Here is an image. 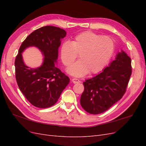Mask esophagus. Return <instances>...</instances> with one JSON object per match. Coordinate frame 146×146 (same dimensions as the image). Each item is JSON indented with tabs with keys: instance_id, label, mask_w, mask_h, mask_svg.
Masks as SVG:
<instances>
[{
	"instance_id": "esophagus-1",
	"label": "esophagus",
	"mask_w": 146,
	"mask_h": 146,
	"mask_svg": "<svg viewBox=\"0 0 146 146\" xmlns=\"http://www.w3.org/2000/svg\"><path fill=\"white\" fill-rule=\"evenodd\" d=\"M72 82L74 83H78L80 82V80H79L78 79H77V78H72Z\"/></svg>"
}]
</instances>
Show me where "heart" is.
Returning <instances> with one entry per match:
<instances>
[{
    "label": "heart",
    "mask_w": 146,
    "mask_h": 146,
    "mask_svg": "<svg viewBox=\"0 0 146 146\" xmlns=\"http://www.w3.org/2000/svg\"><path fill=\"white\" fill-rule=\"evenodd\" d=\"M115 48L113 39L94 32H85L77 35L71 42H64L61 48V58L69 67L79 55V61L70 66L68 72L82 77L88 72H99L107 64Z\"/></svg>",
    "instance_id": "heart-1"
}]
</instances>
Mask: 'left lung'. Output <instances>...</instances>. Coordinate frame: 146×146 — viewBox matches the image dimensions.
Masks as SVG:
<instances>
[{
	"instance_id": "left-lung-1",
	"label": "left lung",
	"mask_w": 146,
	"mask_h": 146,
	"mask_svg": "<svg viewBox=\"0 0 146 146\" xmlns=\"http://www.w3.org/2000/svg\"><path fill=\"white\" fill-rule=\"evenodd\" d=\"M131 58L122 50L102 72L83 82L80 104L86 112L102 113L122 98L131 74Z\"/></svg>"
}]
</instances>
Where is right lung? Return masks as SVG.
Listing matches in <instances>:
<instances>
[{
	"mask_svg": "<svg viewBox=\"0 0 146 146\" xmlns=\"http://www.w3.org/2000/svg\"><path fill=\"white\" fill-rule=\"evenodd\" d=\"M66 35V31L60 27L44 26L30 33L20 46L15 62L16 82L35 107L46 108L54 105L69 83V78L55 66L61 39ZM31 46L38 47L45 56L43 64L36 69L26 66L21 56L25 48Z\"/></svg>",
	"mask_w": 146,
	"mask_h": 146,
	"instance_id": "obj_1",
	"label": "right lung"
}]
</instances>
